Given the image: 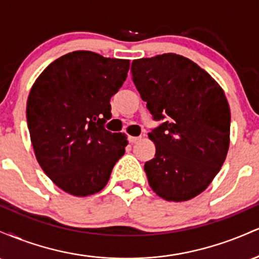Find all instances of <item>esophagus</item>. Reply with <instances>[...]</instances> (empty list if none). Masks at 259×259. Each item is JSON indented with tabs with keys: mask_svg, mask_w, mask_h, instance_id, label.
Wrapping results in <instances>:
<instances>
[{
	"mask_svg": "<svg viewBox=\"0 0 259 259\" xmlns=\"http://www.w3.org/2000/svg\"><path fill=\"white\" fill-rule=\"evenodd\" d=\"M127 140H129L130 144H136L139 140H141V138H140V136H129V139Z\"/></svg>",
	"mask_w": 259,
	"mask_h": 259,
	"instance_id": "1",
	"label": "esophagus"
}]
</instances>
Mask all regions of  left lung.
Returning a JSON list of instances; mask_svg holds the SVG:
<instances>
[{"instance_id":"1","label":"left lung","mask_w":259,"mask_h":259,"mask_svg":"<svg viewBox=\"0 0 259 259\" xmlns=\"http://www.w3.org/2000/svg\"><path fill=\"white\" fill-rule=\"evenodd\" d=\"M133 81L153 120L148 184L167 201L194 198L221 170L229 150L230 108L215 80L189 58L164 53L133 61Z\"/></svg>"}]
</instances>
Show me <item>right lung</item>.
Returning a JSON list of instances; mask_svg holds the SVG:
<instances>
[{"instance_id": "1", "label": "right lung", "mask_w": 259, "mask_h": 259, "mask_svg": "<svg viewBox=\"0 0 259 259\" xmlns=\"http://www.w3.org/2000/svg\"><path fill=\"white\" fill-rule=\"evenodd\" d=\"M129 67V59L75 51L52 62L32 85L26 121L35 156L68 194L101 191L125 152L126 136L106 130L105 123Z\"/></svg>"}]
</instances>
